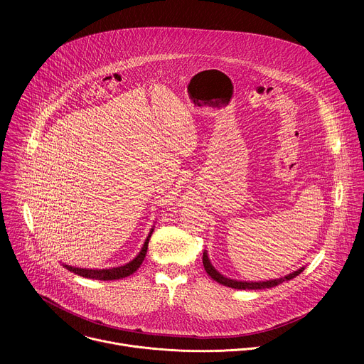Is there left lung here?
I'll use <instances>...</instances> for the list:
<instances>
[{
	"mask_svg": "<svg viewBox=\"0 0 364 364\" xmlns=\"http://www.w3.org/2000/svg\"><path fill=\"white\" fill-rule=\"evenodd\" d=\"M203 265H204V269L207 272V275H209L213 281L225 285V287H229V288H235V289H265V288H274L285 281H289L292 278H295L296 275H299L304 268H299L296 271H294L292 274H288L285 277H281V278H275V279H268V281H237V279H232V278H228L225 275H222L210 262L209 259V255H207V250L203 252Z\"/></svg>",
	"mask_w": 364,
	"mask_h": 364,
	"instance_id": "obj_1",
	"label": "left lung"
}]
</instances>
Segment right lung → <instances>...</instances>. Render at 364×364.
Returning a JSON list of instances; mask_svg holds the SVG:
<instances>
[{"mask_svg": "<svg viewBox=\"0 0 364 364\" xmlns=\"http://www.w3.org/2000/svg\"><path fill=\"white\" fill-rule=\"evenodd\" d=\"M154 232V226L152 229L149 230L139 253L132 259L131 262L125 264V265H121V267H115V268H107V269H89V268H76V267H70V265H66L63 264V267L76 274V275H80L83 278H89V279H97V281H114V279H122V278H127L129 275H132L141 265H142V261L144 257L146 255V250H148V242H149V237Z\"/></svg>", "mask_w": 364, "mask_h": 364, "instance_id": "right-lung-1", "label": "right lung"}]
</instances>
